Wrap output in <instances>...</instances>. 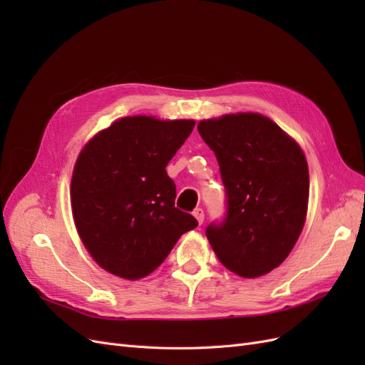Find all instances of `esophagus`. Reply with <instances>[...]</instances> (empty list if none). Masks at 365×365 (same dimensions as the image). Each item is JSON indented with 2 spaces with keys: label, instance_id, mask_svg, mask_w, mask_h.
Listing matches in <instances>:
<instances>
[{
  "label": "esophagus",
  "instance_id": "34e87169",
  "mask_svg": "<svg viewBox=\"0 0 365 365\" xmlns=\"http://www.w3.org/2000/svg\"><path fill=\"white\" fill-rule=\"evenodd\" d=\"M193 216L196 217V220L200 224H202L204 222V217H205V213H204V210L202 208H195L193 210Z\"/></svg>",
  "mask_w": 365,
  "mask_h": 365
}]
</instances>
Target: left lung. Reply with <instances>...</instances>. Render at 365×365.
<instances>
[{
	"label": "left lung",
	"mask_w": 365,
	"mask_h": 365,
	"mask_svg": "<svg viewBox=\"0 0 365 365\" xmlns=\"http://www.w3.org/2000/svg\"><path fill=\"white\" fill-rule=\"evenodd\" d=\"M197 132L215 152L225 215L205 230L220 263L240 277L268 274L289 256L307 212L303 150L260 114L204 120Z\"/></svg>",
	"instance_id": "obj_1"
}]
</instances>
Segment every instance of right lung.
Instances as JSON below:
<instances>
[{"instance_id": "1", "label": "right lung", "mask_w": 365, "mask_h": 365, "mask_svg": "<svg viewBox=\"0 0 365 365\" xmlns=\"http://www.w3.org/2000/svg\"><path fill=\"white\" fill-rule=\"evenodd\" d=\"M195 128L193 120L125 117L81 152L71 180L76 228L103 269L137 280L155 271L197 220L175 207L165 172Z\"/></svg>"}]
</instances>
